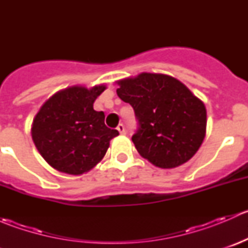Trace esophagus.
Wrapping results in <instances>:
<instances>
[{"label":"esophagus","instance_id":"1","mask_svg":"<svg viewBox=\"0 0 248 248\" xmlns=\"http://www.w3.org/2000/svg\"><path fill=\"white\" fill-rule=\"evenodd\" d=\"M117 131L120 132V134H126V129H124V126L122 124H120L117 126Z\"/></svg>","mask_w":248,"mask_h":248}]
</instances>
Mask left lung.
Instances as JSON below:
<instances>
[{"instance_id": "1", "label": "left lung", "mask_w": 248, "mask_h": 248, "mask_svg": "<svg viewBox=\"0 0 248 248\" xmlns=\"http://www.w3.org/2000/svg\"><path fill=\"white\" fill-rule=\"evenodd\" d=\"M116 84L117 96L133 107L138 119L132 141L140 156L170 169L196 155L206 133V108L186 85L158 73H140Z\"/></svg>"}]
</instances>
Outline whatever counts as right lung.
Wrapping results in <instances>:
<instances>
[{
	"label": "right lung",
	"instance_id": "add662e5",
	"mask_svg": "<svg viewBox=\"0 0 248 248\" xmlns=\"http://www.w3.org/2000/svg\"><path fill=\"white\" fill-rule=\"evenodd\" d=\"M106 85L67 87L52 94L32 122V140L49 166L69 175H81L102 161L110 140L119 136L104 124V112L93 103Z\"/></svg>",
	"mask_w": 248,
	"mask_h": 248
}]
</instances>
